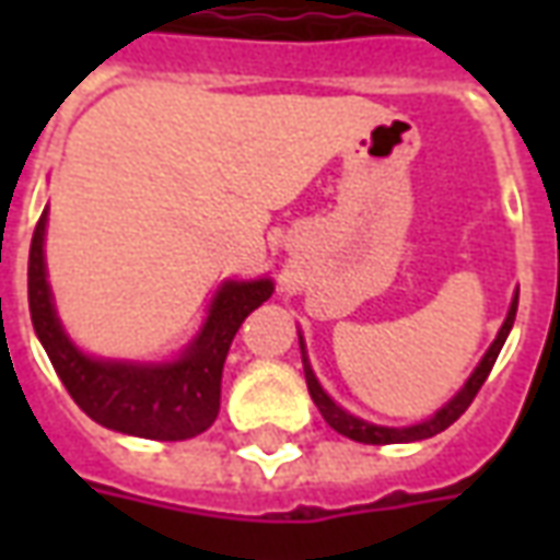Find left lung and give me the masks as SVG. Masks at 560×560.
Instances as JSON below:
<instances>
[{
    "label": "left lung",
    "instance_id": "1",
    "mask_svg": "<svg viewBox=\"0 0 560 560\" xmlns=\"http://www.w3.org/2000/svg\"><path fill=\"white\" fill-rule=\"evenodd\" d=\"M516 305H518V293L513 296V305H510V312H506V320L501 332H498V339L492 341V348L486 351V357L477 365V372L468 377V384L458 389V396L453 401H446L441 411L434 413L432 420L420 422V425H408V429H389V425H375V422H365L357 420L353 413L341 411L336 401L329 399L327 393L320 389L317 384L315 372L308 369V360L303 357L305 365V384H308V393H312V401L317 405V411L324 413V420L336 429L345 438H351V441H360V444H405V441H422V438H432V434L444 432L446 425H453V422L462 417V413L468 411V405L474 401V396L480 393V387L486 384V377L492 372L494 360H498V353L504 348L506 336H510V327H513V320H516Z\"/></svg>",
    "mask_w": 560,
    "mask_h": 560
}]
</instances>
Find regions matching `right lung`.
Instances as JSON below:
<instances>
[{
  "label": "right lung",
  "mask_w": 560,
  "mask_h": 560,
  "mask_svg": "<svg viewBox=\"0 0 560 560\" xmlns=\"http://www.w3.org/2000/svg\"><path fill=\"white\" fill-rule=\"evenodd\" d=\"M47 209L35 224L30 248V312L32 327L80 411L114 432L152 441H185L207 432L219 417L221 369L236 329L257 305L267 303L272 281H228L209 308L195 345L167 365H131L92 360L80 353L54 312L47 269H44Z\"/></svg>",
  "instance_id": "add662e5"
}]
</instances>
